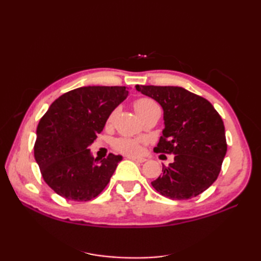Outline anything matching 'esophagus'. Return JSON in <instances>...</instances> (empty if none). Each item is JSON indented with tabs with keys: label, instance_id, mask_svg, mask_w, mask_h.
Masks as SVG:
<instances>
[{
	"label": "esophagus",
	"instance_id": "34e87169",
	"mask_svg": "<svg viewBox=\"0 0 261 261\" xmlns=\"http://www.w3.org/2000/svg\"><path fill=\"white\" fill-rule=\"evenodd\" d=\"M129 159L134 160V162H137V163H145L147 160L145 157H135V156H130Z\"/></svg>",
	"mask_w": 261,
	"mask_h": 261
}]
</instances>
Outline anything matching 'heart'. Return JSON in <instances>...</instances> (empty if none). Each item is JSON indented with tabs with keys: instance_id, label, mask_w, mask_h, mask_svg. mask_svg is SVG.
<instances>
[{
	"instance_id": "1",
	"label": "heart",
	"mask_w": 261,
	"mask_h": 261,
	"mask_svg": "<svg viewBox=\"0 0 261 261\" xmlns=\"http://www.w3.org/2000/svg\"><path fill=\"white\" fill-rule=\"evenodd\" d=\"M157 108H159L157 103L154 102L153 99L149 98V97H142V98L137 99V101L135 102V110L139 116L143 113L148 112V111L157 109ZM116 112H118V110H114L113 112L109 115V119H108L109 123L114 120ZM141 143H142V140L120 138V139L114 141L113 147L115 150H118L119 152H122V153L137 154V153H139L141 150Z\"/></svg>"
}]
</instances>
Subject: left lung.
Returning <instances> with one entry per match:
<instances>
[{
  "label": "left lung",
  "mask_w": 261,
  "mask_h": 261,
  "mask_svg": "<svg viewBox=\"0 0 261 261\" xmlns=\"http://www.w3.org/2000/svg\"><path fill=\"white\" fill-rule=\"evenodd\" d=\"M136 90L164 110L163 135L154 152L173 153L174 162L151 181L154 190L174 201L206 191L220 174L226 153L223 121L207 99L178 86H142Z\"/></svg>",
  "instance_id": "8db88e82"
}]
</instances>
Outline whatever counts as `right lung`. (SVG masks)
<instances>
[{"mask_svg":"<svg viewBox=\"0 0 261 261\" xmlns=\"http://www.w3.org/2000/svg\"><path fill=\"white\" fill-rule=\"evenodd\" d=\"M129 95L124 86H85L51 103L39 121L35 159L43 179L58 195L85 202L109 184L120 154L94 158L90 147L109 115Z\"/></svg>","mask_w":261,"mask_h":261,"instance_id":"obj_1","label":"right lung"}]
</instances>
